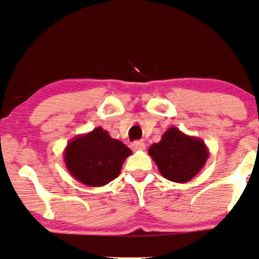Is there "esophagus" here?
I'll return each mask as SVG.
<instances>
[{
  "label": "esophagus",
  "instance_id": "esophagus-1",
  "mask_svg": "<svg viewBox=\"0 0 259 259\" xmlns=\"http://www.w3.org/2000/svg\"><path fill=\"white\" fill-rule=\"evenodd\" d=\"M145 148H146V145L143 141H135L132 143L133 151H143Z\"/></svg>",
  "mask_w": 259,
  "mask_h": 259
}]
</instances>
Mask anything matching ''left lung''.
Listing matches in <instances>:
<instances>
[{
	"label": "left lung",
	"mask_w": 259,
	"mask_h": 259,
	"mask_svg": "<svg viewBox=\"0 0 259 259\" xmlns=\"http://www.w3.org/2000/svg\"><path fill=\"white\" fill-rule=\"evenodd\" d=\"M148 154L163 177L176 183H186L202 169L210 153L201 139L186 135L171 126L159 142L149 147Z\"/></svg>",
	"instance_id": "left-lung-1"
}]
</instances>
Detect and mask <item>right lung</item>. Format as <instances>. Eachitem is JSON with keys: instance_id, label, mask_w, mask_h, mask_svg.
Wrapping results in <instances>:
<instances>
[{"instance_id": "1", "label": "right lung", "mask_w": 259, "mask_h": 259, "mask_svg": "<svg viewBox=\"0 0 259 259\" xmlns=\"http://www.w3.org/2000/svg\"><path fill=\"white\" fill-rule=\"evenodd\" d=\"M130 154L132 149L98 126L71 140L64 151V160L68 172L80 183L101 187L118 177Z\"/></svg>"}]
</instances>
